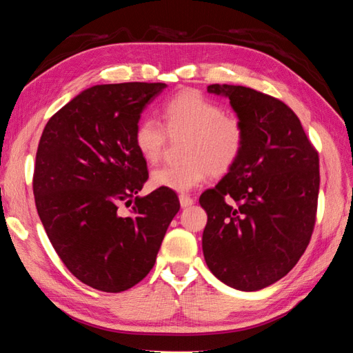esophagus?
<instances>
[{
  "label": "esophagus",
  "instance_id": "esophagus-1",
  "mask_svg": "<svg viewBox=\"0 0 353 353\" xmlns=\"http://www.w3.org/2000/svg\"><path fill=\"white\" fill-rule=\"evenodd\" d=\"M179 201H181L182 207H190V205L194 204V199L188 194H181V196H179Z\"/></svg>",
  "mask_w": 353,
  "mask_h": 353
}]
</instances>
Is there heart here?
I'll use <instances>...</instances> for the list:
<instances>
[{"label":"heart","instance_id":"1","mask_svg":"<svg viewBox=\"0 0 353 353\" xmlns=\"http://www.w3.org/2000/svg\"><path fill=\"white\" fill-rule=\"evenodd\" d=\"M162 122L143 118L134 130V145L143 160L155 163L171 139H182V157L179 165H163L154 170L151 183L185 193L205 181L208 172L224 176L240 162L246 146V126L243 119L225 113L216 101L196 90H183L166 99Z\"/></svg>","mask_w":353,"mask_h":353}]
</instances>
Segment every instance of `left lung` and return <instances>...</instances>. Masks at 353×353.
<instances>
[{
	"label": "left lung",
	"instance_id": "left-lung-1",
	"mask_svg": "<svg viewBox=\"0 0 353 353\" xmlns=\"http://www.w3.org/2000/svg\"><path fill=\"white\" fill-rule=\"evenodd\" d=\"M207 90L230 99L248 139L235 168L201 194L207 212L202 250L221 282L256 291L285 277L312 240L319 155L280 99L227 83Z\"/></svg>",
	"mask_w": 353,
	"mask_h": 353
}]
</instances>
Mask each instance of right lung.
Here are the masks:
<instances>
[{"instance_id": "1", "label": "right lung", "mask_w": 353, "mask_h": 353, "mask_svg": "<svg viewBox=\"0 0 353 353\" xmlns=\"http://www.w3.org/2000/svg\"><path fill=\"white\" fill-rule=\"evenodd\" d=\"M165 87L87 88L50 118L40 137L32 179L37 213L63 265L94 290L121 292L141 282L181 208L172 190L139 196L149 174L134 130Z\"/></svg>"}]
</instances>
